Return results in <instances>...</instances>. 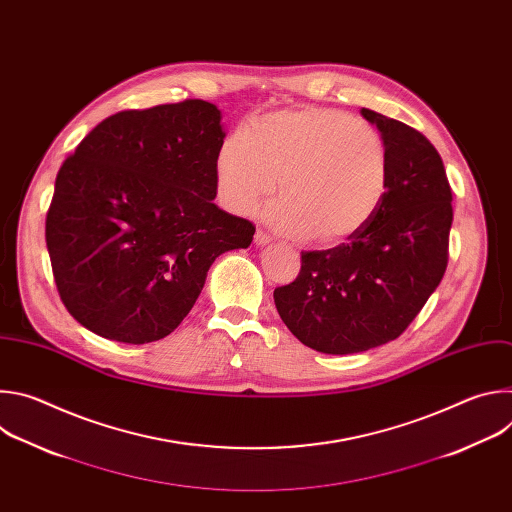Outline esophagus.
<instances>
[{
  "mask_svg": "<svg viewBox=\"0 0 512 512\" xmlns=\"http://www.w3.org/2000/svg\"><path fill=\"white\" fill-rule=\"evenodd\" d=\"M269 243H271V237H269L265 231L257 229V233H255V245L263 247V245H269Z\"/></svg>",
  "mask_w": 512,
  "mask_h": 512,
  "instance_id": "obj_1",
  "label": "esophagus"
}]
</instances>
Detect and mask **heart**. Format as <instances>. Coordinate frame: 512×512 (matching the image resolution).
<instances>
[{
  "label": "heart",
  "mask_w": 512,
  "mask_h": 512,
  "mask_svg": "<svg viewBox=\"0 0 512 512\" xmlns=\"http://www.w3.org/2000/svg\"><path fill=\"white\" fill-rule=\"evenodd\" d=\"M221 202L249 214L275 190L263 218L275 231L334 247L369 225L389 188V154L371 123L328 107L283 109L231 133L216 152Z\"/></svg>",
  "instance_id": "heart-1"
}]
</instances>
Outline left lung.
Listing matches in <instances>:
<instances>
[{
	"mask_svg": "<svg viewBox=\"0 0 512 512\" xmlns=\"http://www.w3.org/2000/svg\"><path fill=\"white\" fill-rule=\"evenodd\" d=\"M389 154V188L360 233L304 251L298 277L275 287V308L302 344L352 354L399 338L440 285L454 221L444 162L417 129L362 109Z\"/></svg>",
	"mask_w": 512,
	"mask_h": 512,
	"instance_id": "1",
	"label": "left lung"
}]
</instances>
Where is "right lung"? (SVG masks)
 Here are the masks:
<instances>
[{"mask_svg": "<svg viewBox=\"0 0 512 512\" xmlns=\"http://www.w3.org/2000/svg\"><path fill=\"white\" fill-rule=\"evenodd\" d=\"M216 105L188 99L101 121L58 170L46 247L58 294L87 330L154 342L192 310L214 259L255 227L218 208Z\"/></svg>", "mask_w": 512, "mask_h": 512, "instance_id": "right-lung-1", "label": "right lung"}]
</instances>
